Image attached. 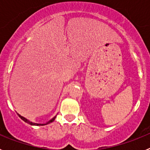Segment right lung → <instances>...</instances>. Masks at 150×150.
<instances>
[{"label":"right lung","instance_id":"add662e5","mask_svg":"<svg viewBox=\"0 0 150 150\" xmlns=\"http://www.w3.org/2000/svg\"><path fill=\"white\" fill-rule=\"evenodd\" d=\"M18 116H19V117H20L21 119H22V120H23L24 122H25L28 123L29 125H45L50 124V123L52 122H53L54 120H55V117H56V116H55V117H53V118H52V120H50V121H49V122H46V123H45V124H38V123H34V122H32L29 121L28 120H27V119H26V118H25V117H23V116H21V115H19V114H18Z\"/></svg>","mask_w":150,"mask_h":150}]
</instances>
